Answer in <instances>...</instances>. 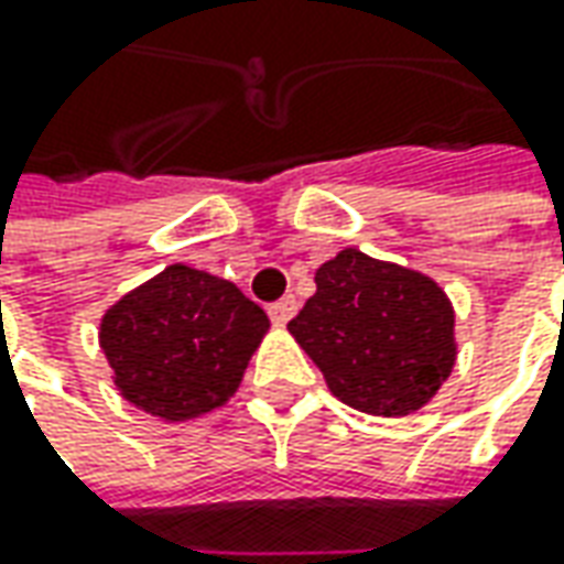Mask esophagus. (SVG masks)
Wrapping results in <instances>:
<instances>
[{"instance_id":"34e87169","label":"esophagus","mask_w":564,"mask_h":564,"mask_svg":"<svg viewBox=\"0 0 564 564\" xmlns=\"http://www.w3.org/2000/svg\"><path fill=\"white\" fill-rule=\"evenodd\" d=\"M294 314H297V301H294L292 294L282 297V301H275V304H270V316L275 326H285Z\"/></svg>"}]
</instances>
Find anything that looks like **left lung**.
I'll return each instance as SVG.
<instances>
[{"mask_svg":"<svg viewBox=\"0 0 564 564\" xmlns=\"http://www.w3.org/2000/svg\"><path fill=\"white\" fill-rule=\"evenodd\" d=\"M316 292L289 323L329 392L373 417L430 404L458 360L455 307L426 272L338 250L314 275Z\"/></svg>","mask_w":564,"mask_h":564,"instance_id":"left-lung-1","label":"left lung"}]
</instances>
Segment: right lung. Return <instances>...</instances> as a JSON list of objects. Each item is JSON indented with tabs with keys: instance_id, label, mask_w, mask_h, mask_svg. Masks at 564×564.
<instances>
[{
	"instance_id": "right-lung-1",
	"label": "right lung",
	"mask_w": 564,
	"mask_h": 564,
	"mask_svg": "<svg viewBox=\"0 0 564 564\" xmlns=\"http://www.w3.org/2000/svg\"><path fill=\"white\" fill-rule=\"evenodd\" d=\"M270 316L213 272L172 263L99 319V348L128 404L165 423L228 404Z\"/></svg>"
}]
</instances>
